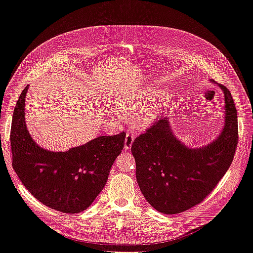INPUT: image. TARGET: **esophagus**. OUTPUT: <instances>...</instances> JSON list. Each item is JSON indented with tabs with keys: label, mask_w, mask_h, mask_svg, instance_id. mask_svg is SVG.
<instances>
[{
	"label": "esophagus",
	"mask_w": 253,
	"mask_h": 253,
	"mask_svg": "<svg viewBox=\"0 0 253 253\" xmlns=\"http://www.w3.org/2000/svg\"><path fill=\"white\" fill-rule=\"evenodd\" d=\"M134 139H135V136H134L133 134H127V135H126V140H125V149H126V150H128L129 148L132 147Z\"/></svg>",
	"instance_id": "esophagus-1"
}]
</instances>
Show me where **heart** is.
Listing matches in <instances>:
<instances>
[{
	"label": "heart",
	"mask_w": 253,
	"mask_h": 253,
	"mask_svg": "<svg viewBox=\"0 0 253 253\" xmlns=\"http://www.w3.org/2000/svg\"><path fill=\"white\" fill-rule=\"evenodd\" d=\"M119 109L114 113L119 118H122V112L135 113V121L140 126H148L158 118V116L165 110L167 105V98L163 97L159 91H143L141 93L131 95L126 100L116 102Z\"/></svg>",
	"instance_id": "b5f03b06"
}]
</instances>
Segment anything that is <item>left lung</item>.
I'll return each mask as SVG.
<instances>
[{"mask_svg":"<svg viewBox=\"0 0 253 253\" xmlns=\"http://www.w3.org/2000/svg\"><path fill=\"white\" fill-rule=\"evenodd\" d=\"M224 94V125L209 145L190 149L177 139L168 118H160L133 141L136 179L146 200L163 214H179L199 204L227 172L238 141L237 112Z\"/></svg>","mask_w":253,"mask_h":253,"instance_id":"1","label":"left lung"}]
</instances>
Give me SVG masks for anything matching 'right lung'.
Returning a JSON list of instances; mask_svg holds the SVG:
<instances>
[{
	"instance_id": "add662e5",
	"label": "right lung",
	"mask_w": 253,
	"mask_h": 253,
	"mask_svg": "<svg viewBox=\"0 0 253 253\" xmlns=\"http://www.w3.org/2000/svg\"><path fill=\"white\" fill-rule=\"evenodd\" d=\"M27 85L12 115L10 147L12 168L26 189L44 206L61 213L85 211L105 186L126 133L99 136L66 152L40 148L27 131L24 108Z\"/></svg>"
}]
</instances>
